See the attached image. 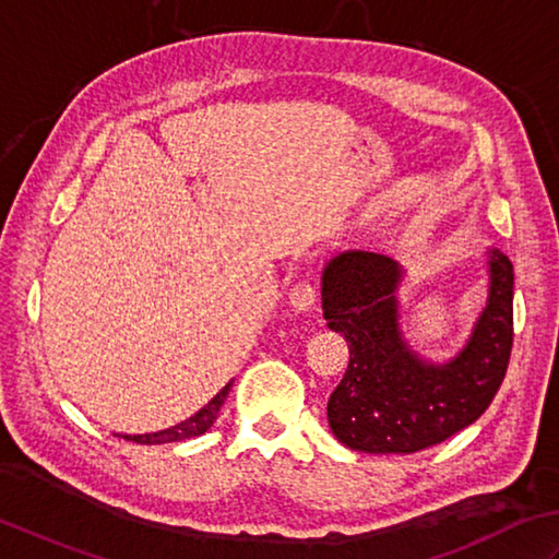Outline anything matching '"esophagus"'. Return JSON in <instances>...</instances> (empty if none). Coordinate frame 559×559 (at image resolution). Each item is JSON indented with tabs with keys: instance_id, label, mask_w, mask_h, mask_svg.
Listing matches in <instances>:
<instances>
[{
	"instance_id": "1",
	"label": "esophagus",
	"mask_w": 559,
	"mask_h": 559,
	"mask_svg": "<svg viewBox=\"0 0 559 559\" xmlns=\"http://www.w3.org/2000/svg\"><path fill=\"white\" fill-rule=\"evenodd\" d=\"M318 299V292L311 282H299L294 284L289 292V304L294 306L296 311H309L313 309V304Z\"/></svg>"
}]
</instances>
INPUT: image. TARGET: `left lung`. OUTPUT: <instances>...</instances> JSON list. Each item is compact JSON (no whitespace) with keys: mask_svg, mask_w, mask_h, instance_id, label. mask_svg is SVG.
<instances>
[{"mask_svg":"<svg viewBox=\"0 0 559 559\" xmlns=\"http://www.w3.org/2000/svg\"><path fill=\"white\" fill-rule=\"evenodd\" d=\"M487 306L465 347L431 364L407 347L397 323L403 267L389 255L347 250L323 270V316L345 335L349 364L330 393L328 425L364 453H415L465 429L492 403L514 345V265L487 250Z\"/></svg>","mask_w":559,"mask_h":559,"instance_id":"obj_1","label":"left lung"}]
</instances>
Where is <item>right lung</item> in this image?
<instances>
[{
  "label": "right lung",
  "mask_w": 559,
  "mask_h": 559,
  "mask_svg": "<svg viewBox=\"0 0 559 559\" xmlns=\"http://www.w3.org/2000/svg\"><path fill=\"white\" fill-rule=\"evenodd\" d=\"M229 391H231V383H226L224 389L216 393L207 405H204L202 409H198V413L192 415V417H188L186 423H180L176 427H168V429H162V431H154V435H134V437L124 435L122 439L136 441V443H170V441H183V439H190V437H200V435H204V431H207L214 425V419H216V415H219V407L224 405Z\"/></svg>",
  "instance_id": "1"
}]
</instances>
